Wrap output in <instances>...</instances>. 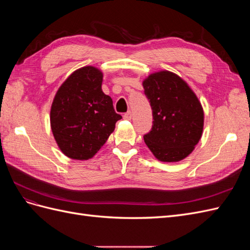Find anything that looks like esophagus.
<instances>
[{
    "mask_svg": "<svg viewBox=\"0 0 250 250\" xmlns=\"http://www.w3.org/2000/svg\"><path fill=\"white\" fill-rule=\"evenodd\" d=\"M123 118H124L125 120H130V119L132 118V112H131L130 110H129V111H127L126 113H124Z\"/></svg>",
    "mask_w": 250,
    "mask_h": 250,
    "instance_id": "obj_1",
    "label": "esophagus"
}]
</instances>
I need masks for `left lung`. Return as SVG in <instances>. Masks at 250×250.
Segmentation results:
<instances>
[{"mask_svg":"<svg viewBox=\"0 0 250 250\" xmlns=\"http://www.w3.org/2000/svg\"><path fill=\"white\" fill-rule=\"evenodd\" d=\"M152 108L153 124L144 141L162 162L184 160L197 145L203 129V110L197 97L176 74L162 71L143 82Z\"/></svg>","mask_w":250,"mask_h":250,"instance_id":"1","label":"left lung"}]
</instances>
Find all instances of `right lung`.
<instances>
[{
	"mask_svg": "<svg viewBox=\"0 0 250 250\" xmlns=\"http://www.w3.org/2000/svg\"><path fill=\"white\" fill-rule=\"evenodd\" d=\"M102 78L96 67H81L62 83L52 103L53 135L60 150L74 160L93 157L122 119L102 92Z\"/></svg>",
	"mask_w": 250,
	"mask_h": 250,
	"instance_id": "add662e5",
	"label": "right lung"
}]
</instances>
